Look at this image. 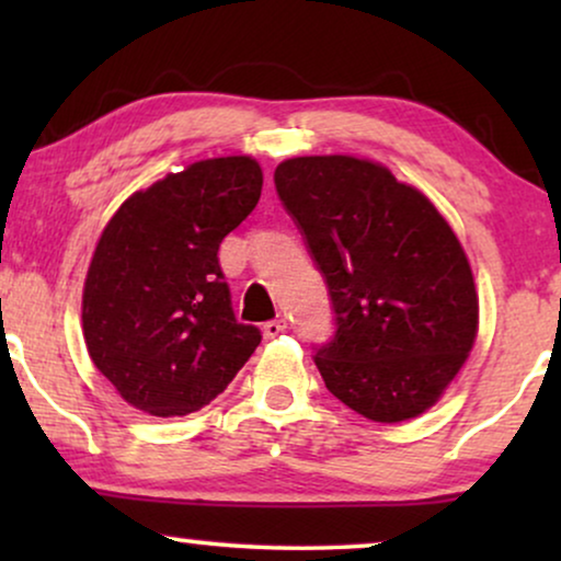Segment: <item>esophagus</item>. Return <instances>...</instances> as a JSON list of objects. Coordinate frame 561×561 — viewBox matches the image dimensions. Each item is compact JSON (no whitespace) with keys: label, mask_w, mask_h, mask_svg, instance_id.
I'll return each mask as SVG.
<instances>
[{"label":"esophagus","mask_w":561,"mask_h":561,"mask_svg":"<svg viewBox=\"0 0 561 561\" xmlns=\"http://www.w3.org/2000/svg\"><path fill=\"white\" fill-rule=\"evenodd\" d=\"M288 329L286 319H273V321H265L263 324V336L265 340H275V336L283 334Z\"/></svg>","instance_id":"1"}]
</instances>
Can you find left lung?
I'll return each mask as SVG.
<instances>
[{
	"label": "left lung",
	"mask_w": 561,
	"mask_h": 561,
	"mask_svg": "<svg viewBox=\"0 0 561 561\" xmlns=\"http://www.w3.org/2000/svg\"><path fill=\"white\" fill-rule=\"evenodd\" d=\"M273 179L332 301L334 336L313 355L329 393L380 424L432 409L478 334L472 271L447 219L352 156L283 160Z\"/></svg>",
	"instance_id": "obj_1"
}]
</instances>
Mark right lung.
Wrapping results in <instances>:
<instances>
[{
    "label": "right lung",
    "instance_id": "add662e5",
    "mask_svg": "<svg viewBox=\"0 0 561 561\" xmlns=\"http://www.w3.org/2000/svg\"><path fill=\"white\" fill-rule=\"evenodd\" d=\"M260 191L257 160H198L137 191L104 227L83 286V340L135 409L163 419L204 409L263 340L234 319L217 257Z\"/></svg>",
    "mask_w": 561,
    "mask_h": 561
}]
</instances>
